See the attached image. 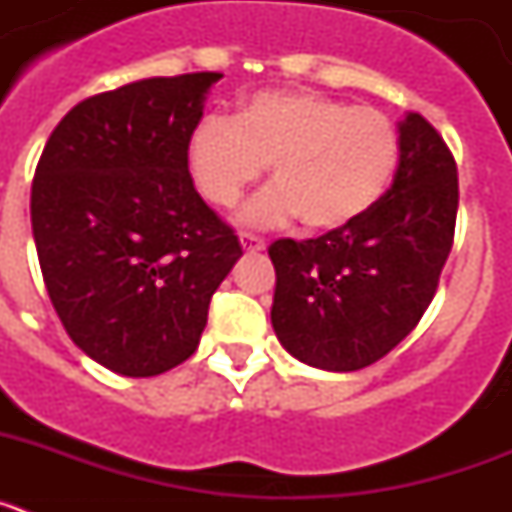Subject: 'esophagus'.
Wrapping results in <instances>:
<instances>
[{
    "label": "esophagus",
    "instance_id": "esophagus-1",
    "mask_svg": "<svg viewBox=\"0 0 512 512\" xmlns=\"http://www.w3.org/2000/svg\"><path fill=\"white\" fill-rule=\"evenodd\" d=\"M241 246L243 251H264L266 243L264 238H259V235H253V233H241Z\"/></svg>",
    "mask_w": 512,
    "mask_h": 512
}]
</instances>
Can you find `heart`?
Instances as JSON below:
<instances>
[{"instance_id": "b5f03b06", "label": "heart", "mask_w": 512, "mask_h": 512, "mask_svg": "<svg viewBox=\"0 0 512 512\" xmlns=\"http://www.w3.org/2000/svg\"><path fill=\"white\" fill-rule=\"evenodd\" d=\"M400 151V130L377 107L310 89H266L243 99L233 120L205 117L189 135L187 161L197 192L215 207L238 205L269 166L274 187L248 205V223L297 215L310 233H330L382 200Z\"/></svg>"}]
</instances>
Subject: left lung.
Returning <instances> with one entry per match:
<instances>
[{
    "label": "left lung",
    "instance_id": "obj_1",
    "mask_svg": "<svg viewBox=\"0 0 512 512\" xmlns=\"http://www.w3.org/2000/svg\"><path fill=\"white\" fill-rule=\"evenodd\" d=\"M392 187L356 223L320 238H279L271 325L295 359L356 372L387 356L420 323L454 246L459 176L423 115L400 122Z\"/></svg>",
    "mask_w": 512,
    "mask_h": 512
}]
</instances>
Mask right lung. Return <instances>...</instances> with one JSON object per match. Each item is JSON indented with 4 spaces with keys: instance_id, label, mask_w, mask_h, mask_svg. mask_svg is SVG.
Wrapping results in <instances>:
<instances>
[{
    "instance_id": "obj_1",
    "label": "right lung",
    "mask_w": 512,
    "mask_h": 512,
    "mask_svg": "<svg viewBox=\"0 0 512 512\" xmlns=\"http://www.w3.org/2000/svg\"><path fill=\"white\" fill-rule=\"evenodd\" d=\"M220 74L156 76L84 99L40 153L35 248L71 341L122 377L197 351L241 241L189 174V135Z\"/></svg>"
}]
</instances>
